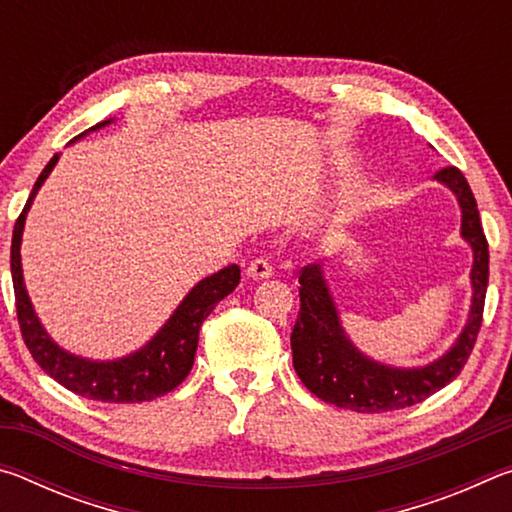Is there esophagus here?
I'll return each instance as SVG.
<instances>
[{
  "label": "esophagus",
  "mask_w": 512,
  "mask_h": 512,
  "mask_svg": "<svg viewBox=\"0 0 512 512\" xmlns=\"http://www.w3.org/2000/svg\"><path fill=\"white\" fill-rule=\"evenodd\" d=\"M246 275L253 277V280H266V277L273 275V266H271V262H268L266 257H257V259H253V262L248 264Z\"/></svg>",
  "instance_id": "obj_1"
}]
</instances>
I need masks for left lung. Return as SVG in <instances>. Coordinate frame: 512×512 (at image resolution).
Listing matches in <instances>:
<instances>
[{"mask_svg": "<svg viewBox=\"0 0 512 512\" xmlns=\"http://www.w3.org/2000/svg\"><path fill=\"white\" fill-rule=\"evenodd\" d=\"M456 194L463 210V237L474 250L472 309L458 341L443 359L424 368H388L354 348L343 334L336 307L329 296L318 264L300 271V314L291 332L293 368L311 393L327 404L357 413H386L424 402L449 381L461 375L479 336L485 289H488V241H485L479 210L470 185L456 167L433 173Z\"/></svg>", "mask_w": 512, "mask_h": 512, "instance_id": "8db88e82", "label": "left lung"}]
</instances>
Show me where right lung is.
<instances>
[{"label":"right lung","instance_id":"1","mask_svg":"<svg viewBox=\"0 0 512 512\" xmlns=\"http://www.w3.org/2000/svg\"><path fill=\"white\" fill-rule=\"evenodd\" d=\"M110 121V119H108ZM108 121L92 126L101 128ZM58 162V155L49 160V164L33 185V192L24 205L22 214L17 216L13 228V244H11V273H13V289H15V309L17 323H20L22 339L27 343L31 357L36 359L38 366L54 377L60 386L81 397L97 402L112 404H135V402H151L155 397L171 393L178 384H183L189 370L194 366L196 348H198V332H201L203 320L212 314V309L235 291L239 284L241 271L237 264H232L223 271L205 277L196 287L187 293V298L180 302V307L173 311L158 334L144 345L140 352L131 357L117 361H88L74 354L65 352L63 348L49 339V334L42 329L36 311L31 307V300L24 289L22 264H20V244L24 219L31 207L33 196L38 194L40 185L45 183L49 171Z\"/></svg>","mask_w":512,"mask_h":512}]
</instances>
